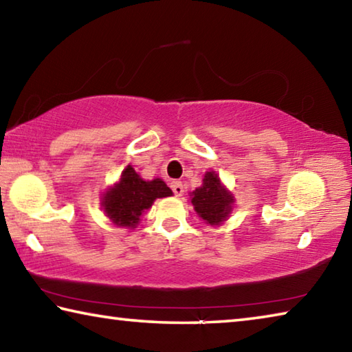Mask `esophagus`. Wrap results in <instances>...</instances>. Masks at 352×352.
Here are the masks:
<instances>
[{
	"label": "esophagus",
	"instance_id": "1",
	"mask_svg": "<svg viewBox=\"0 0 352 352\" xmlns=\"http://www.w3.org/2000/svg\"><path fill=\"white\" fill-rule=\"evenodd\" d=\"M170 188H172V190H174V194L177 195V197H180V195H183V192H184L182 182H172Z\"/></svg>",
	"mask_w": 352,
	"mask_h": 352
}]
</instances>
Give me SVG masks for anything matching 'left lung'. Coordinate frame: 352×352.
I'll use <instances>...</instances> for the list:
<instances>
[{"mask_svg": "<svg viewBox=\"0 0 352 352\" xmlns=\"http://www.w3.org/2000/svg\"><path fill=\"white\" fill-rule=\"evenodd\" d=\"M189 194L194 211L211 226L222 225L228 220L236 201L233 192L222 183L216 170H206L201 186Z\"/></svg>", "mask_w": 352, "mask_h": 352, "instance_id": "obj_1", "label": "left lung"}]
</instances>
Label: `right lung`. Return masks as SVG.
<instances>
[{
	"mask_svg": "<svg viewBox=\"0 0 352 352\" xmlns=\"http://www.w3.org/2000/svg\"><path fill=\"white\" fill-rule=\"evenodd\" d=\"M174 194L162 178L144 180L132 166L122 170L121 178L109 186L100 199L104 214L110 222L122 228L133 230L141 216L153 205L157 199L170 197Z\"/></svg>",
	"mask_w": 352,
	"mask_h": 352,
	"instance_id": "right-lung-1",
	"label": "right lung"
}]
</instances>
